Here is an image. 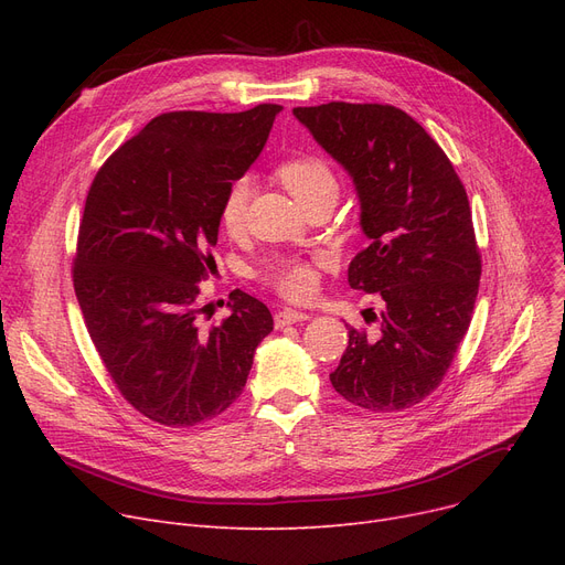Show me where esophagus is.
Masks as SVG:
<instances>
[{
    "mask_svg": "<svg viewBox=\"0 0 565 565\" xmlns=\"http://www.w3.org/2000/svg\"><path fill=\"white\" fill-rule=\"evenodd\" d=\"M311 316L305 311H295V309H281L275 313V324L277 328H286V324H295V322H305Z\"/></svg>",
    "mask_w": 565,
    "mask_h": 565,
    "instance_id": "1",
    "label": "esophagus"
}]
</instances>
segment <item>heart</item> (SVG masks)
<instances>
[{"instance_id": "heart-1", "label": "heart", "mask_w": 565, "mask_h": 565, "mask_svg": "<svg viewBox=\"0 0 565 565\" xmlns=\"http://www.w3.org/2000/svg\"><path fill=\"white\" fill-rule=\"evenodd\" d=\"M275 173L288 188V192L302 205L322 192H339V178L334 169L330 167L328 160L313 153H302L281 160ZM249 194V175H237L228 183L220 203V222L228 233H237L245 226ZM258 277L263 284H267L273 290H277L281 298L288 300L311 298L318 284L316 263L298 256H273L263 265Z\"/></svg>"}]
</instances>
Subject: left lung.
<instances>
[{
	"mask_svg": "<svg viewBox=\"0 0 565 565\" xmlns=\"http://www.w3.org/2000/svg\"><path fill=\"white\" fill-rule=\"evenodd\" d=\"M292 114L352 175L369 245L348 284L377 292L382 311L348 328L330 373L352 405L394 412L422 403L447 375L479 295L481 252L460 175L409 114L380 103H328Z\"/></svg>",
	"mask_w": 565,
	"mask_h": 565,
	"instance_id": "8db88e82",
	"label": "left lung"
}]
</instances>
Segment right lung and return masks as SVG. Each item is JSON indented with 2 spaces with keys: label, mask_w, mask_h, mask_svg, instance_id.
Masks as SVG:
<instances>
[{
  "label": "right lung",
  "mask_w": 565,
  "mask_h": 565,
  "mask_svg": "<svg viewBox=\"0 0 565 565\" xmlns=\"http://www.w3.org/2000/svg\"><path fill=\"white\" fill-rule=\"evenodd\" d=\"M281 105L167 111L105 160L88 188L73 256L86 332L114 387L146 419L188 428L241 396L273 316L243 290L203 324L220 203L258 158Z\"/></svg>",
  "instance_id": "add662e5"
}]
</instances>
